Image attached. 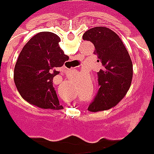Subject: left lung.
<instances>
[{
    "mask_svg": "<svg viewBox=\"0 0 154 154\" xmlns=\"http://www.w3.org/2000/svg\"><path fill=\"white\" fill-rule=\"evenodd\" d=\"M83 38L93 43L97 62L103 65L97 72L100 88L88 110L98 112L110 109L123 99L130 88L133 78L130 56L121 38L108 27L90 28L84 32Z\"/></svg>",
    "mask_w": 154,
    "mask_h": 154,
    "instance_id": "obj_1",
    "label": "left lung"
}]
</instances>
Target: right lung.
Returning a JSON list of instances; mask_svg holds the SVG:
<instances>
[{"label": "right lung", "mask_w": 154, "mask_h": 154, "mask_svg": "<svg viewBox=\"0 0 154 154\" xmlns=\"http://www.w3.org/2000/svg\"><path fill=\"white\" fill-rule=\"evenodd\" d=\"M60 38L51 32H38L24 45L17 59L14 80L20 96L29 103L41 109H62L53 77L57 68L69 60L59 46Z\"/></svg>", "instance_id": "right-lung-1"}]
</instances>
